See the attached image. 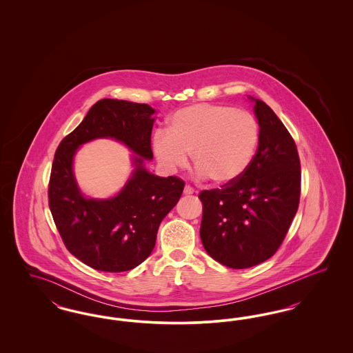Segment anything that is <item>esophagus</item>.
<instances>
[{"label": "esophagus", "instance_id": "obj_1", "mask_svg": "<svg viewBox=\"0 0 353 353\" xmlns=\"http://www.w3.org/2000/svg\"><path fill=\"white\" fill-rule=\"evenodd\" d=\"M194 193V189L190 186V185H186L184 188V194H193Z\"/></svg>", "mask_w": 353, "mask_h": 353}]
</instances>
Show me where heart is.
Returning <instances> with one entry per match:
<instances>
[{
  "label": "heart",
  "instance_id": "obj_1",
  "mask_svg": "<svg viewBox=\"0 0 353 353\" xmlns=\"http://www.w3.org/2000/svg\"><path fill=\"white\" fill-rule=\"evenodd\" d=\"M259 125L249 111L200 103L176 111L167 132L152 137V150L169 172L184 167L188 153L196 169L213 184L234 183L252 164Z\"/></svg>",
  "mask_w": 353,
  "mask_h": 353
}]
</instances>
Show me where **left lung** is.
Masks as SVG:
<instances>
[{
    "label": "left lung",
    "mask_w": 353,
    "mask_h": 353,
    "mask_svg": "<svg viewBox=\"0 0 353 353\" xmlns=\"http://www.w3.org/2000/svg\"><path fill=\"white\" fill-rule=\"evenodd\" d=\"M258 150L234 183L202 190L200 235L206 252L230 269H248L281 248L301 200V160L285 124L254 99Z\"/></svg>",
    "instance_id": "left-lung-1"
}]
</instances>
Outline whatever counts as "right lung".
Wrapping results in <instances>:
<instances>
[{"instance_id": "add662e5", "label": "right lung", "mask_w": 353, "mask_h": 353, "mask_svg": "<svg viewBox=\"0 0 353 353\" xmlns=\"http://www.w3.org/2000/svg\"><path fill=\"white\" fill-rule=\"evenodd\" d=\"M154 110L145 103L101 99L58 145L49 181V208L68 252L107 272L128 271L151 254L161 221L184 190V180L157 177L144 168L151 148ZM97 137H114L139 156L133 177L117 198L87 201L72 174L76 148Z\"/></svg>"}]
</instances>
